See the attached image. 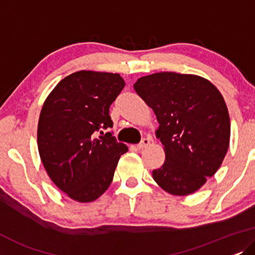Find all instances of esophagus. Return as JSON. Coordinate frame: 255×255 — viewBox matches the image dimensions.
I'll list each match as a JSON object with an SVG mask.
<instances>
[{
    "label": "esophagus",
    "mask_w": 255,
    "mask_h": 255,
    "mask_svg": "<svg viewBox=\"0 0 255 255\" xmlns=\"http://www.w3.org/2000/svg\"><path fill=\"white\" fill-rule=\"evenodd\" d=\"M150 142H151V138H149V137H144V138L142 139L141 142L138 143V144H137V146H136V148H137L138 150L144 149L145 146H148V145L150 144Z\"/></svg>",
    "instance_id": "1"
}]
</instances>
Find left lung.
I'll list each match as a JSON object with an SVG mask.
<instances>
[{
	"mask_svg": "<svg viewBox=\"0 0 255 255\" xmlns=\"http://www.w3.org/2000/svg\"><path fill=\"white\" fill-rule=\"evenodd\" d=\"M137 95L155 112L165 162L152 171L172 195L198 191L220 168L230 142V118L223 97L195 75L156 73L138 78Z\"/></svg>",
	"mask_w": 255,
	"mask_h": 255,
	"instance_id": "1",
	"label": "left lung"
}]
</instances>
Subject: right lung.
<instances>
[{
  "instance_id": "1",
  "label": "right lung",
  "mask_w": 255,
  "mask_h": 255,
  "mask_svg": "<svg viewBox=\"0 0 255 255\" xmlns=\"http://www.w3.org/2000/svg\"><path fill=\"white\" fill-rule=\"evenodd\" d=\"M125 84L119 74L77 71L63 78L42 106L41 162L57 187L78 202L95 201L109 188L120 156L128 150L109 131L110 106Z\"/></svg>"
}]
</instances>
